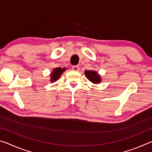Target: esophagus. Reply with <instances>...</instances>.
Wrapping results in <instances>:
<instances>
[{
  "mask_svg": "<svg viewBox=\"0 0 152 152\" xmlns=\"http://www.w3.org/2000/svg\"><path fill=\"white\" fill-rule=\"evenodd\" d=\"M72 70L74 71H78L79 70V67L77 66H72Z\"/></svg>",
  "mask_w": 152,
  "mask_h": 152,
  "instance_id": "34e87169",
  "label": "esophagus"
}]
</instances>
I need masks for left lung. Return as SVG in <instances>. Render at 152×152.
<instances>
[{
    "mask_svg": "<svg viewBox=\"0 0 152 152\" xmlns=\"http://www.w3.org/2000/svg\"><path fill=\"white\" fill-rule=\"evenodd\" d=\"M84 74H85L86 78L92 83L99 84L101 82V76L94 70H86L84 72Z\"/></svg>",
    "mask_w": 152,
    "mask_h": 152,
    "instance_id": "1",
    "label": "left lung"
}]
</instances>
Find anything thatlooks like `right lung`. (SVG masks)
Returning <instances> with one entry per match:
<instances>
[{
  "label": "right lung",
  "mask_w": 152,
  "mask_h": 152,
  "mask_svg": "<svg viewBox=\"0 0 152 152\" xmlns=\"http://www.w3.org/2000/svg\"><path fill=\"white\" fill-rule=\"evenodd\" d=\"M66 70V68H56L53 69V71L51 72V74H50V82H56Z\"/></svg>",
  "instance_id": "right-lung-1"
}]
</instances>
